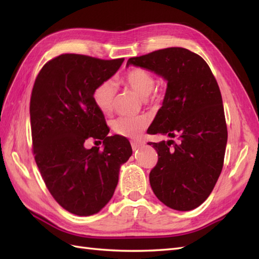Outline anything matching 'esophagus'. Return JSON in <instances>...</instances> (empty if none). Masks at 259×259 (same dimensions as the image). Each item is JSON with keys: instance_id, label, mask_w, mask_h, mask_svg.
Returning <instances> with one entry per match:
<instances>
[{"instance_id": "1", "label": "esophagus", "mask_w": 259, "mask_h": 259, "mask_svg": "<svg viewBox=\"0 0 259 259\" xmlns=\"http://www.w3.org/2000/svg\"><path fill=\"white\" fill-rule=\"evenodd\" d=\"M142 146H144V144H142L141 141H137V140L131 141V147H133V150H138L139 148H141Z\"/></svg>"}]
</instances>
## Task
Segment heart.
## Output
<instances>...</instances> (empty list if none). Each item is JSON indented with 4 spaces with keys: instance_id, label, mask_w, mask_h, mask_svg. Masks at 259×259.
<instances>
[{
    "instance_id": "b5f03b06",
    "label": "heart",
    "mask_w": 259,
    "mask_h": 259,
    "mask_svg": "<svg viewBox=\"0 0 259 259\" xmlns=\"http://www.w3.org/2000/svg\"><path fill=\"white\" fill-rule=\"evenodd\" d=\"M123 83L134 90L142 98L156 99L159 93L153 92L155 88V76L149 70L144 68L130 69L122 76ZM115 96V87L112 81H103L93 91V102L102 113H109L113 108ZM146 99V100H147ZM148 120L145 115L138 117H120L112 121L111 126L114 134L126 137V138H138L142 131L146 129Z\"/></svg>"
}]
</instances>
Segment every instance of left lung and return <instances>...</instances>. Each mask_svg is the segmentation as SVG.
Masks as SVG:
<instances>
[{
	"label": "left lung",
	"mask_w": 259,
	"mask_h": 259,
	"mask_svg": "<svg viewBox=\"0 0 259 259\" xmlns=\"http://www.w3.org/2000/svg\"><path fill=\"white\" fill-rule=\"evenodd\" d=\"M130 64L167 80L162 107L148 129L170 138L148 142L158 153L149 175L152 191L175 210L195 209L211 194L224 166L227 125L217 81L205 60L184 48L130 58Z\"/></svg>",
	"instance_id": "1"
}]
</instances>
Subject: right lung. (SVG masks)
<instances>
[{"label":"right lung","mask_w":259,"mask_h":259,"mask_svg":"<svg viewBox=\"0 0 259 259\" xmlns=\"http://www.w3.org/2000/svg\"><path fill=\"white\" fill-rule=\"evenodd\" d=\"M124 59L101 60L65 53L47 62L32 89L33 155L47 188L60 206L78 216L97 213L118 185L120 166L133 155L122 136L108 137L93 91L117 72ZM88 139L105 148L87 150Z\"/></svg>","instance_id":"obj_1"}]
</instances>
